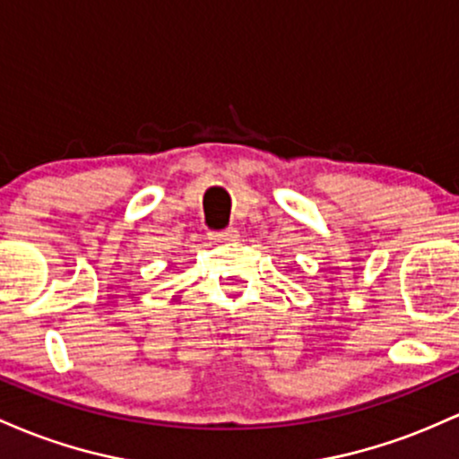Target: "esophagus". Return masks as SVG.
<instances>
[{
	"label": "esophagus",
	"instance_id": "obj_1",
	"mask_svg": "<svg viewBox=\"0 0 459 459\" xmlns=\"http://www.w3.org/2000/svg\"><path fill=\"white\" fill-rule=\"evenodd\" d=\"M240 231L236 228H228L223 231H210V240L212 243H234V240H238Z\"/></svg>",
	"mask_w": 459,
	"mask_h": 459
}]
</instances>
